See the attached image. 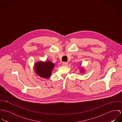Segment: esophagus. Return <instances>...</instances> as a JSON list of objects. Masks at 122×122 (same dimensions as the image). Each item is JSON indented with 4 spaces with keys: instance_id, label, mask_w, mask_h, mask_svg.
<instances>
[{
    "instance_id": "obj_1",
    "label": "esophagus",
    "mask_w": 122,
    "mask_h": 122,
    "mask_svg": "<svg viewBox=\"0 0 122 122\" xmlns=\"http://www.w3.org/2000/svg\"><path fill=\"white\" fill-rule=\"evenodd\" d=\"M62 65L63 66H67L68 65V63L64 62H63V63H62Z\"/></svg>"
}]
</instances>
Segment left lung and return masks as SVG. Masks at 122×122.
<instances>
[{"label": "left lung", "mask_w": 122, "mask_h": 122, "mask_svg": "<svg viewBox=\"0 0 122 122\" xmlns=\"http://www.w3.org/2000/svg\"><path fill=\"white\" fill-rule=\"evenodd\" d=\"M80 71H81V72H82V73H84V71H85V70H84L83 68H81V69Z\"/></svg>", "instance_id": "8db88e82"}]
</instances>
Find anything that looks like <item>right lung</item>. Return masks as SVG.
I'll use <instances>...</instances> for the list:
<instances>
[{
	"instance_id": "obj_1",
	"label": "right lung",
	"mask_w": 122,
	"mask_h": 122,
	"mask_svg": "<svg viewBox=\"0 0 122 122\" xmlns=\"http://www.w3.org/2000/svg\"><path fill=\"white\" fill-rule=\"evenodd\" d=\"M55 64L51 61H37L34 68L36 73L40 77L44 78H49L52 72Z\"/></svg>"
}]
</instances>
